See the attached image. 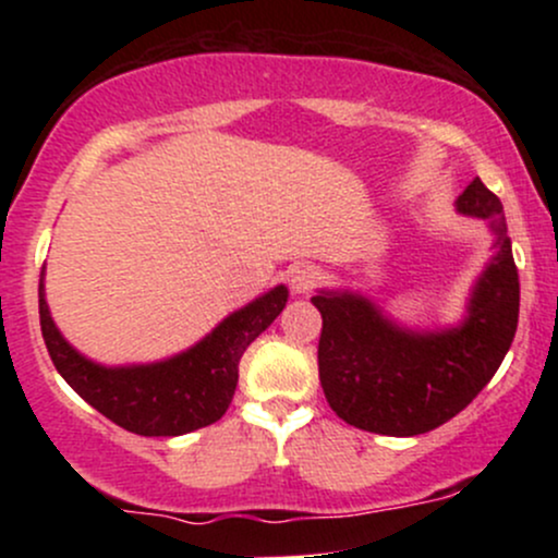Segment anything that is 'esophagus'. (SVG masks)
<instances>
[{
    "label": "esophagus",
    "instance_id": "1",
    "mask_svg": "<svg viewBox=\"0 0 558 558\" xmlns=\"http://www.w3.org/2000/svg\"><path fill=\"white\" fill-rule=\"evenodd\" d=\"M319 270L315 265H299L291 270V288L293 293H312L319 283Z\"/></svg>",
    "mask_w": 558,
    "mask_h": 558
}]
</instances>
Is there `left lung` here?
I'll return each mask as SVG.
<instances>
[{
	"label": "left lung",
	"instance_id": "left-lung-1",
	"mask_svg": "<svg viewBox=\"0 0 558 558\" xmlns=\"http://www.w3.org/2000/svg\"><path fill=\"white\" fill-rule=\"evenodd\" d=\"M459 213L488 220L496 257L480 275L470 315L446 332L399 330L367 299L319 293V383L330 409L377 435H420L457 417L501 367L520 319V272L506 235L501 198L475 178Z\"/></svg>",
	"mask_w": 558,
	"mask_h": 558
}]
</instances>
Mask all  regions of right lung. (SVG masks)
Returning a JSON list of instances; mask_svg holds the SVG:
<instances>
[{
	"instance_id": "right-lung-1",
	"label": "right lung",
	"mask_w": 558,
	"mask_h": 558,
	"mask_svg": "<svg viewBox=\"0 0 558 558\" xmlns=\"http://www.w3.org/2000/svg\"><path fill=\"white\" fill-rule=\"evenodd\" d=\"M288 291L283 286L243 306L241 312L222 319L185 354L168 362L144 364V367L107 369L83 360L70 345L49 317L44 301V280L38 283V317L41 336L52 356L57 373L68 386L88 401L96 412L114 425L136 435H183L213 425L226 414L239 383V362L275 317L283 312Z\"/></svg>"
}]
</instances>
